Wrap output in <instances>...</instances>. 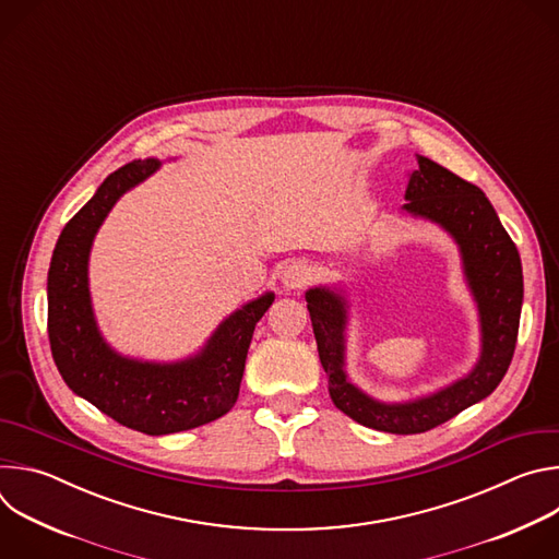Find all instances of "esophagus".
Masks as SVG:
<instances>
[{"mask_svg": "<svg viewBox=\"0 0 559 559\" xmlns=\"http://www.w3.org/2000/svg\"><path fill=\"white\" fill-rule=\"evenodd\" d=\"M316 278V270L307 263V261H292L285 270H283V285L287 289H302L307 285H311Z\"/></svg>", "mask_w": 559, "mask_h": 559, "instance_id": "obj_1", "label": "esophagus"}]
</instances>
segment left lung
Returning <instances> with one entry per match:
<instances>
[{
	"label": "left lung",
	"instance_id": "left-lung-1",
	"mask_svg": "<svg viewBox=\"0 0 559 559\" xmlns=\"http://www.w3.org/2000/svg\"><path fill=\"white\" fill-rule=\"evenodd\" d=\"M405 199V212L442 225L460 248L483 330L480 360L468 376L412 403H378L352 384L345 371L347 300L330 287L305 294L334 405L365 427L397 436L425 433L480 403L500 384L515 352L524 296L518 248L480 188L418 156Z\"/></svg>",
	"mask_w": 559,
	"mask_h": 559
}]
</instances>
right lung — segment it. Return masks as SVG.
Here are the masks:
<instances>
[{
  "label": "right lung",
  "mask_w": 559,
  "mask_h": 559,
  "mask_svg": "<svg viewBox=\"0 0 559 559\" xmlns=\"http://www.w3.org/2000/svg\"><path fill=\"white\" fill-rule=\"evenodd\" d=\"M158 168L154 158L115 170L61 229L48 270V338L66 384L119 425L166 436L225 416L238 397L252 334L274 294L229 313L207 345L181 362L119 356L102 338L88 292L93 238L123 192Z\"/></svg>",
  "instance_id": "1"
}]
</instances>
